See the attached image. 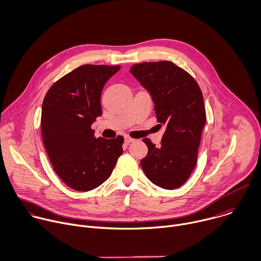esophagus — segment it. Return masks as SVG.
I'll return each mask as SVG.
<instances>
[{"instance_id": "obj_1", "label": "esophagus", "mask_w": 261, "mask_h": 261, "mask_svg": "<svg viewBox=\"0 0 261 261\" xmlns=\"http://www.w3.org/2000/svg\"><path fill=\"white\" fill-rule=\"evenodd\" d=\"M135 141V139H133V138H130V137H128V136H126L125 138H124V142L126 143V144H129V143H133Z\"/></svg>"}]
</instances>
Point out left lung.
<instances>
[{"instance_id": "obj_1", "label": "left lung", "mask_w": 261, "mask_h": 261, "mask_svg": "<svg viewBox=\"0 0 261 261\" xmlns=\"http://www.w3.org/2000/svg\"><path fill=\"white\" fill-rule=\"evenodd\" d=\"M129 72L151 94L159 125L166 127L160 147L143 139L148 154L141 167L153 184L176 189L196 165L206 120L201 90L189 73L169 61L137 64Z\"/></svg>"}]
</instances>
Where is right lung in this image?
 <instances>
[{"label":"right lung","mask_w":261,"mask_h":261,"mask_svg":"<svg viewBox=\"0 0 261 261\" xmlns=\"http://www.w3.org/2000/svg\"><path fill=\"white\" fill-rule=\"evenodd\" d=\"M120 66L84 65L52 85L43 100L41 133L49 161L58 176L77 191L105 182L122 154L123 137H94L91 124L101 115L103 85Z\"/></svg>","instance_id":"add662e5"}]
</instances>
